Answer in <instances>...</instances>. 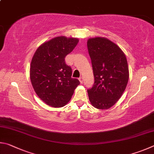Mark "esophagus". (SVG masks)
Listing matches in <instances>:
<instances>
[{
	"mask_svg": "<svg viewBox=\"0 0 154 154\" xmlns=\"http://www.w3.org/2000/svg\"><path fill=\"white\" fill-rule=\"evenodd\" d=\"M79 80H80V83H81V84H82V83L83 82V78L81 76V77H80L79 78Z\"/></svg>",
	"mask_w": 154,
	"mask_h": 154,
	"instance_id": "34e87169",
	"label": "esophagus"
}]
</instances>
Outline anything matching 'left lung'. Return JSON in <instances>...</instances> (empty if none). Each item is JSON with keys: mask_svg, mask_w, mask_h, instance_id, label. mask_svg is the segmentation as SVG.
<instances>
[{"mask_svg": "<svg viewBox=\"0 0 154 154\" xmlns=\"http://www.w3.org/2000/svg\"><path fill=\"white\" fill-rule=\"evenodd\" d=\"M95 83L87 90L92 106L97 109L112 107L122 95L129 72L125 54L118 46L104 37L87 40Z\"/></svg>", "mask_w": 154, "mask_h": 154, "instance_id": "8db88e82", "label": "left lung"}]
</instances>
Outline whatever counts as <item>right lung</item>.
I'll return each mask as SVG.
<instances>
[{
	"label": "right lung",
	"mask_w": 154,
	"mask_h": 154,
	"mask_svg": "<svg viewBox=\"0 0 154 154\" xmlns=\"http://www.w3.org/2000/svg\"><path fill=\"white\" fill-rule=\"evenodd\" d=\"M79 41L76 38H53L40 45L32 59L29 77L32 87L48 106H66L80 85L79 80L71 77L72 68L65 61Z\"/></svg>",
	"instance_id": "obj_1"
}]
</instances>
